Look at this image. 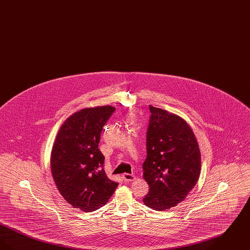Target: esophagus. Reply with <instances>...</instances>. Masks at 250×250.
<instances>
[{
	"label": "esophagus",
	"mask_w": 250,
	"mask_h": 250,
	"mask_svg": "<svg viewBox=\"0 0 250 250\" xmlns=\"http://www.w3.org/2000/svg\"><path fill=\"white\" fill-rule=\"evenodd\" d=\"M123 178L125 182H130L135 179V176L133 174H129V173H124Z\"/></svg>",
	"instance_id": "esophagus-1"
}]
</instances>
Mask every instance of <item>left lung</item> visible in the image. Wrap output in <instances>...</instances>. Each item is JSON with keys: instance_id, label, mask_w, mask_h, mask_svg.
<instances>
[{"instance_id": "1", "label": "left lung", "mask_w": 250, "mask_h": 250, "mask_svg": "<svg viewBox=\"0 0 250 250\" xmlns=\"http://www.w3.org/2000/svg\"><path fill=\"white\" fill-rule=\"evenodd\" d=\"M146 134L147 157L143 178L149 192L143 198L148 207L164 211L183 202L201 173V153L188 124L178 115L150 106Z\"/></svg>"}]
</instances>
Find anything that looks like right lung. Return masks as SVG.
Returning <instances> with one entry per match:
<instances>
[{"label": "right lung", "mask_w": 250, "mask_h": 250, "mask_svg": "<svg viewBox=\"0 0 250 250\" xmlns=\"http://www.w3.org/2000/svg\"><path fill=\"white\" fill-rule=\"evenodd\" d=\"M115 111L111 106L86 107L64 121L50 155L53 180L74 208L92 212L107 203L118 183L107 178L105 157L98 149L100 134Z\"/></svg>", "instance_id": "1"}]
</instances>
